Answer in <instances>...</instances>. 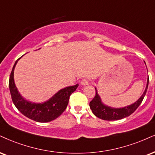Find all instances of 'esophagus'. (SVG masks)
Returning a JSON list of instances; mask_svg holds the SVG:
<instances>
[{"instance_id":"esophagus-1","label":"esophagus","mask_w":155,"mask_h":155,"mask_svg":"<svg viewBox=\"0 0 155 155\" xmlns=\"http://www.w3.org/2000/svg\"><path fill=\"white\" fill-rule=\"evenodd\" d=\"M81 84L82 86H86V85H88L89 84V80L87 79H83L81 81Z\"/></svg>"}]
</instances>
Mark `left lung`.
Returning <instances> with one entry per match:
<instances>
[{"mask_svg": "<svg viewBox=\"0 0 155 155\" xmlns=\"http://www.w3.org/2000/svg\"><path fill=\"white\" fill-rule=\"evenodd\" d=\"M148 84L149 76L148 79H147L146 89H145L144 92H143L142 95L141 96V97L137 102H134V104H131V105L122 108H114L104 105L102 102L100 97L99 96L95 88L96 94L92 101L89 102V107H90V109L92 110L94 115L97 117V118L102 119V120H115L124 118L131 115L137 109L138 107L141 105V102H142L143 99L147 93Z\"/></svg>", "mask_w": 155, "mask_h": 155, "instance_id": "8db88e82", "label": "left lung"}]
</instances>
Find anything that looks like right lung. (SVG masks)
Instances as JSON below:
<instances>
[{"mask_svg":"<svg viewBox=\"0 0 155 155\" xmlns=\"http://www.w3.org/2000/svg\"><path fill=\"white\" fill-rule=\"evenodd\" d=\"M21 58L15 62L9 78V89L14 105L24 115L37 122L46 123L55 120L66 110L70 95L76 91L79 84H77L61 89L50 100L42 103H35L27 101L18 93L14 79L15 66Z\"/></svg>","mask_w":155,"mask_h":155,"instance_id":"right-lung-1","label":"right lung"}]
</instances>
